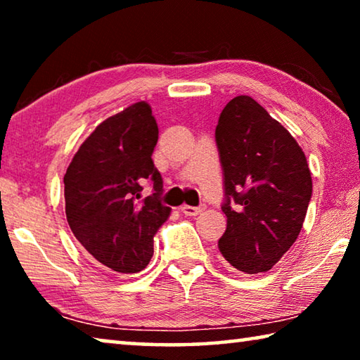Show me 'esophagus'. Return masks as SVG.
<instances>
[{
    "label": "esophagus",
    "mask_w": 360,
    "mask_h": 360,
    "mask_svg": "<svg viewBox=\"0 0 360 360\" xmlns=\"http://www.w3.org/2000/svg\"><path fill=\"white\" fill-rule=\"evenodd\" d=\"M182 212H184L186 216H197L200 212L205 211V205H200V206H188V205H182L179 208Z\"/></svg>",
    "instance_id": "34e87169"
}]
</instances>
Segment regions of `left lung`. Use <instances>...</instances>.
Returning <instances> with one entry per match:
<instances>
[{
	"label": "left lung",
	"instance_id": "8db88e82",
	"mask_svg": "<svg viewBox=\"0 0 360 360\" xmlns=\"http://www.w3.org/2000/svg\"><path fill=\"white\" fill-rule=\"evenodd\" d=\"M227 229L219 251L248 275L268 271L294 245L311 200L307 157L290 133L248 95L219 115Z\"/></svg>",
	"mask_w": 360,
	"mask_h": 360
}]
</instances>
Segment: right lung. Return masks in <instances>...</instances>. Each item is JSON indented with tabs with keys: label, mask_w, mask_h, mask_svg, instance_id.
I'll list each match as a JSON object with an SVG mask.
<instances>
[{
	"label": "right lung",
	"mask_w": 360,
	"mask_h": 360,
	"mask_svg": "<svg viewBox=\"0 0 360 360\" xmlns=\"http://www.w3.org/2000/svg\"><path fill=\"white\" fill-rule=\"evenodd\" d=\"M157 139L152 109L138 101L96 127L63 178L66 221L76 240L122 275L148 266L154 236L172 212L160 202L163 181L152 162ZM143 179L153 181L155 193L139 200Z\"/></svg>",
	"instance_id": "obj_1"
}]
</instances>
